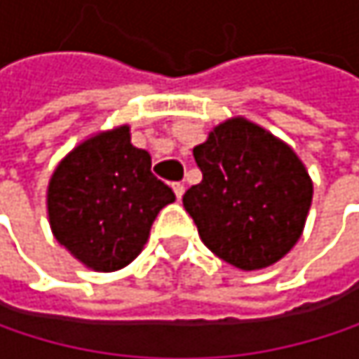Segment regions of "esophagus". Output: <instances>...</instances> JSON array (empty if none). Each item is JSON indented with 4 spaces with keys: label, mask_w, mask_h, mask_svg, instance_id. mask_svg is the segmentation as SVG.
Here are the masks:
<instances>
[{
    "label": "esophagus",
    "mask_w": 359,
    "mask_h": 359,
    "mask_svg": "<svg viewBox=\"0 0 359 359\" xmlns=\"http://www.w3.org/2000/svg\"><path fill=\"white\" fill-rule=\"evenodd\" d=\"M172 191H175L177 199H180V197L184 195V184H182V182H175V184H172Z\"/></svg>",
    "instance_id": "1"
}]
</instances>
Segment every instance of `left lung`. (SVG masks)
<instances>
[{
    "label": "left lung",
    "mask_w": 359,
    "mask_h": 359,
    "mask_svg": "<svg viewBox=\"0 0 359 359\" xmlns=\"http://www.w3.org/2000/svg\"><path fill=\"white\" fill-rule=\"evenodd\" d=\"M203 175L182 195L203 245L239 270H262L299 241L314 182L299 156L243 116L193 149Z\"/></svg>",
    "instance_id": "1"
}]
</instances>
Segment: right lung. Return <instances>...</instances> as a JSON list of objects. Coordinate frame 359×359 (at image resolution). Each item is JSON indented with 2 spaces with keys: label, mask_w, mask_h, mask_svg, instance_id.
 Listing matches in <instances>:
<instances>
[{
  "label": "right lung",
  "mask_w": 359,
  "mask_h": 359,
  "mask_svg": "<svg viewBox=\"0 0 359 359\" xmlns=\"http://www.w3.org/2000/svg\"><path fill=\"white\" fill-rule=\"evenodd\" d=\"M175 199L122 124L83 139L60 160L47 184V218L74 259L114 272L143 251L156 216Z\"/></svg>",
  "instance_id": "right-lung-1"
}]
</instances>
